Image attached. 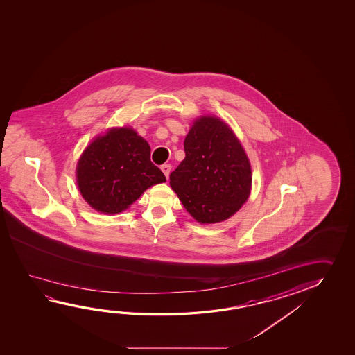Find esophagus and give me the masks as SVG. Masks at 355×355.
<instances>
[{
	"instance_id": "esophagus-1",
	"label": "esophagus",
	"mask_w": 355,
	"mask_h": 355,
	"mask_svg": "<svg viewBox=\"0 0 355 355\" xmlns=\"http://www.w3.org/2000/svg\"><path fill=\"white\" fill-rule=\"evenodd\" d=\"M161 169H162L163 173L166 175V178H168L172 166H171V164H163V166H161Z\"/></svg>"
}]
</instances>
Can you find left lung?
Segmentation results:
<instances>
[{
	"mask_svg": "<svg viewBox=\"0 0 355 355\" xmlns=\"http://www.w3.org/2000/svg\"><path fill=\"white\" fill-rule=\"evenodd\" d=\"M186 158L169 184L187 211L202 224L227 220L250 196V162L232 128L220 119H197L184 140Z\"/></svg>",
	"mask_w": 355,
	"mask_h": 355,
	"instance_id": "left-lung-1",
	"label": "left lung"
}]
</instances>
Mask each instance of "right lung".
Segmentation results:
<instances>
[{
    "mask_svg": "<svg viewBox=\"0 0 355 355\" xmlns=\"http://www.w3.org/2000/svg\"><path fill=\"white\" fill-rule=\"evenodd\" d=\"M151 148L130 128H111L87 146L76 166L83 198L104 214L128 209L147 188L166 182Z\"/></svg>",
    "mask_w": 355,
    "mask_h": 355,
    "instance_id": "obj_1",
    "label": "right lung"
}]
</instances>
